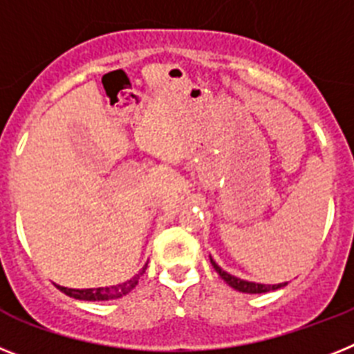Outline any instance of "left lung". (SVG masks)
I'll use <instances>...</instances> for the list:
<instances>
[{
    "mask_svg": "<svg viewBox=\"0 0 354 354\" xmlns=\"http://www.w3.org/2000/svg\"><path fill=\"white\" fill-rule=\"evenodd\" d=\"M210 262H212V266H214V269L217 270V272H219L221 278H223L224 281H226V283L230 285V287H233V288H235V290H239V292H245V294H263V292L276 290V288H281V287H285V285H287V283L260 285V283H253V281H244V279L235 278V276L228 274V272L221 269V267L217 266V263H215L214 260H212V258H210Z\"/></svg>",
    "mask_w": 354,
    "mask_h": 354,
    "instance_id": "8db88e82",
    "label": "left lung"
}]
</instances>
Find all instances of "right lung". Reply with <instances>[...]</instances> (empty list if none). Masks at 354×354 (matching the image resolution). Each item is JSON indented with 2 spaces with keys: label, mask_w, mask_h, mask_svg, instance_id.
Masks as SVG:
<instances>
[{
  "label": "right lung",
  "mask_w": 354,
  "mask_h": 354,
  "mask_svg": "<svg viewBox=\"0 0 354 354\" xmlns=\"http://www.w3.org/2000/svg\"><path fill=\"white\" fill-rule=\"evenodd\" d=\"M147 267V266H146ZM144 267L140 270L139 274L133 276L130 281H126V283L115 285V287H101V288H67V287H60V285H55L60 292H64L66 296L75 297V299H82V301H109V299H118V297L126 296L128 292H131L135 288V285L139 283V278L142 276V272L146 270Z\"/></svg>",
  "instance_id": "right-lung-1"
}]
</instances>
